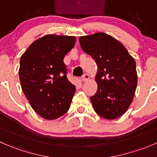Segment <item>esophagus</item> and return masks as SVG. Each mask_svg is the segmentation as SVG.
Instances as JSON below:
<instances>
[{
    "label": "esophagus",
    "instance_id": "esophagus-1",
    "mask_svg": "<svg viewBox=\"0 0 157 157\" xmlns=\"http://www.w3.org/2000/svg\"><path fill=\"white\" fill-rule=\"evenodd\" d=\"M89 78H90V76H89L87 74H84L83 75V77H82V81L83 82L87 81V80H89Z\"/></svg>",
    "mask_w": 157,
    "mask_h": 157
}]
</instances>
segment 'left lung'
I'll return each instance as SVG.
<instances>
[{
  "label": "left lung",
  "mask_w": 157,
  "mask_h": 157,
  "mask_svg": "<svg viewBox=\"0 0 157 157\" xmlns=\"http://www.w3.org/2000/svg\"><path fill=\"white\" fill-rule=\"evenodd\" d=\"M81 48L97 64V91L90 97L95 112L112 120L125 113L137 84L136 63L125 47L104 33L79 38Z\"/></svg>",
  "instance_id": "obj_1"
}]
</instances>
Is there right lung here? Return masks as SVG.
Returning <instances> with one entry per match:
<instances>
[{"label": "right lung", "instance_id": "add662e5", "mask_svg": "<svg viewBox=\"0 0 157 157\" xmlns=\"http://www.w3.org/2000/svg\"><path fill=\"white\" fill-rule=\"evenodd\" d=\"M75 42L74 36L45 35L20 58L22 90L33 110L45 119H57L70 108L76 90L67 80L63 60Z\"/></svg>", "mask_w": 157, "mask_h": 157}]
</instances>
